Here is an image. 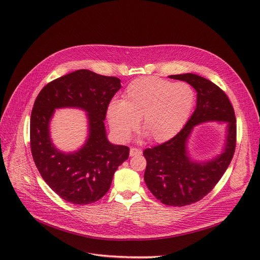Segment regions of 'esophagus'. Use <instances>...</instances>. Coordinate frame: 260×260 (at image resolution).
I'll return each mask as SVG.
<instances>
[{"mask_svg":"<svg viewBox=\"0 0 260 260\" xmlns=\"http://www.w3.org/2000/svg\"><path fill=\"white\" fill-rule=\"evenodd\" d=\"M129 154H130L131 157H133V156H139V155L142 154V151H141V149H139V148H136V147H131Z\"/></svg>","mask_w":260,"mask_h":260,"instance_id":"obj_1","label":"esophagus"}]
</instances>
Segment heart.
Wrapping results in <instances>:
<instances>
[{
	"label": "heart",
	"instance_id": "1",
	"mask_svg": "<svg viewBox=\"0 0 260 260\" xmlns=\"http://www.w3.org/2000/svg\"><path fill=\"white\" fill-rule=\"evenodd\" d=\"M194 101V91L187 83L142 77L125 88L121 101L111 102L107 108L108 122L115 136L125 140L141 119V129L149 140L164 143L184 127Z\"/></svg>",
	"mask_w": 260,
	"mask_h": 260
}]
</instances>
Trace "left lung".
I'll use <instances>...</instances> for the list:
<instances>
[{
	"mask_svg": "<svg viewBox=\"0 0 260 260\" xmlns=\"http://www.w3.org/2000/svg\"><path fill=\"white\" fill-rule=\"evenodd\" d=\"M185 81L196 91V108L176 137L158 146L144 149L146 169L144 181L157 200L165 205L182 207L199 202L221 179L235 151L237 120L225 93L218 85L195 74L169 76ZM218 121L227 125L223 152L208 161L189 157L187 142L195 125Z\"/></svg>",
	"mask_w": 260,
	"mask_h": 260,
	"instance_id": "obj_1",
	"label": "left lung"
}]
</instances>
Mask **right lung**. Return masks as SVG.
<instances>
[{
  "instance_id": "1",
  "label": "right lung",
  "mask_w": 260,
  "mask_h": 260,
  "mask_svg": "<svg viewBox=\"0 0 260 260\" xmlns=\"http://www.w3.org/2000/svg\"><path fill=\"white\" fill-rule=\"evenodd\" d=\"M120 88L119 78L79 69L48 83L37 96L30 119L31 153L43 180L62 200L77 205L99 201L128 159L129 147L109 142L104 124L109 102ZM58 108L87 113L88 137L75 152L59 151L50 139L49 123Z\"/></svg>"
}]
</instances>
